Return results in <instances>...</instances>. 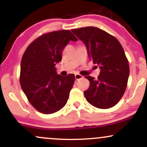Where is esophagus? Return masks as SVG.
Masks as SVG:
<instances>
[{"label":"esophagus","instance_id":"obj_1","mask_svg":"<svg viewBox=\"0 0 147 147\" xmlns=\"http://www.w3.org/2000/svg\"><path fill=\"white\" fill-rule=\"evenodd\" d=\"M75 79L76 80H79V79H82L83 78V76L82 75H79V74H76L75 75Z\"/></svg>","mask_w":147,"mask_h":147}]
</instances>
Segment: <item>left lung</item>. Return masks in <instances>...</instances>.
Here are the masks:
<instances>
[{"label": "left lung", "instance_id": "left-lung-1", "mask_svg": "<svg viewBox=\"0 0 147 147\" xmlns=\"http://www.w3.org/2000/svg\"><path fill=\"white\" fill-rule=\"evenodd\" d=\"M71 31L85 44L90 59L100 68L97 79L86 77L90 82V87L84 91L86 99L96 108L113 107L124 95L129 76V61L122 45L113 36L96 27Z\"/></svg>", "mask_w": 147, "mask_h": 147}]
</instances>
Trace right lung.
<instances>
[{"label":"right lung","instance_id":"right-lung-1","mask_svg":"<svg viewBox=\"0 0 147 147\" xmlns=\"http://www.w3.org/2000/svg\"><path fill=\"white\" fill-rule=\"evenodd\" d=\"M77 38L69 30L45 34L30 43L21 63L20 84L30 104L43 114H51L66 104L75 75H58L64 47Z\"/></svg>","mask_w":147,"mask_h":147}]
</instances>
